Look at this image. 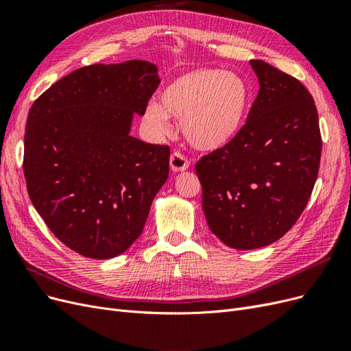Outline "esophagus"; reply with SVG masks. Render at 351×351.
<instances>
[{
  "label": "esophagus",
  "instance_id": "34e87169",
  "mask_svg": "<svg viewBox=\"0 0 351 351\" xmlns=\"http://www.w3.org/2000/svg\"><path fill=\"white\" fill-rule=\"evenodd\" d=\"M169 165H171V169L176 173L184 171V169L189 168L190 161L187 159V156H184L182 152H174L169 158Z\"/></svg>",
  "mask_w": 351,
  "mask_h": 351
}]
</instances>
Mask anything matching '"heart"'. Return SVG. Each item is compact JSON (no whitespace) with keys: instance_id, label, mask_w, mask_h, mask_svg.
Masks as SVG:
<instances>
[{"instance_id":"obj_1","label":"heart","mask_w":351,"mask_h":351,"mask_svg":"<svg viewBox=\"0 0 351 351\" xmlns=\"http://www.w3.org/2000/svg\"><path fill=\"white\" fill-rule=\"evenodd\" d=\"M161 105H147L145 119L165 134L169 117L182 121L187 142L202 151H215L237 134L249 105V88L236 73L195 69L180 74L162 89Z\"/></svg>"}]
</instances>
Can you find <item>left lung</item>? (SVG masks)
Segmentation results:
<instances>
[{
	"label": "left lung",
	"mask_w": 351,
	"mask_h": 351,
	"mask_svg": "<svg viewBox=\"0 0 351 351\" xmlns=\"http://www.w3.org/2000/svg\"><path fill=\"white\" fill-rule=\"evenodd\" d=\"M250 66L259 92L246 123L196 164L209 230L239 250L268 246L295 224L312 195L322 152L309 90L262 60Z\"/></svg>",
	"instance_id": "8db88e82"
}]
</instances>
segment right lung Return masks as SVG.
<instances>
[{
	"mask_svg": "<svg viewBox=\"0 0 351 351\" xmlns=\"http://www.w3.org/2000/svg\"><path fill=\"white\" fill-rule=\"evenodd\" d=\"M149 61L71 71L34 102L25 132L29 197L82 256L110 259L142 234L169 173V147L130 136L159 84Z\"/></svg>",
	"mask_w": 351,
	"mask_h": 351,
	"instance_id": "right-lung-1",
	"label": "right lung"
}]
</instances>
